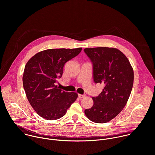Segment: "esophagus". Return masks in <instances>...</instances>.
<instances>
[{"label": "esophagus", "mask_w": 155, "mask_h": 155, "mask_svg": "<svg viewBox=\"0 0 155 155\" xmlns=\"http://www.w3.org/2000/svg\"><path fill=\"white\" fill-rule=\"evenodd\" d=\"M84 97H86V95H82V94H78V97L81 98H84Z\"/></svg>", "instance_id": "obj_1"}]
</instances>
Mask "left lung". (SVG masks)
Masks as SVG:
<instances>
[{"instance_id":"1","label":"left lung","mask_w":155,"mask_h":155,"mask_svg":"<svg viewBox=\"0 0 155 155\" xmlns=\"http://www.w3.org/2000/svg\"><path fill=\"white\" fill-rule=\"evenodd\" d=\"M84 52L93 64L94 81L105 86L94 105L86 109V117L95 123H107L117 116L126 105L134 81L133 68L127 57L116 48H86Z\"/></svg>"}]
</instances>
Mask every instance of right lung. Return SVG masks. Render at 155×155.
Segmentation results:
<instances>
[{
  "instance_id": "add662e5",
  "label": "right lung",
  "mask_w": 155,
  "mask_h": 155,
  "mask_svg": "<svg viewBox=\"0 0 155 155\" xmlns=\"http://www.w3.org/2000/svg\"><path fill=\"white\" fill-rule=\"evenodd\" d=\"M81 49H47L37 53L27 63L23 86L31 106L41 117L48 120L62 117L78 97L77 92L62 91L56 84L65 64Z\"/></svg>"
}]
</instances>
